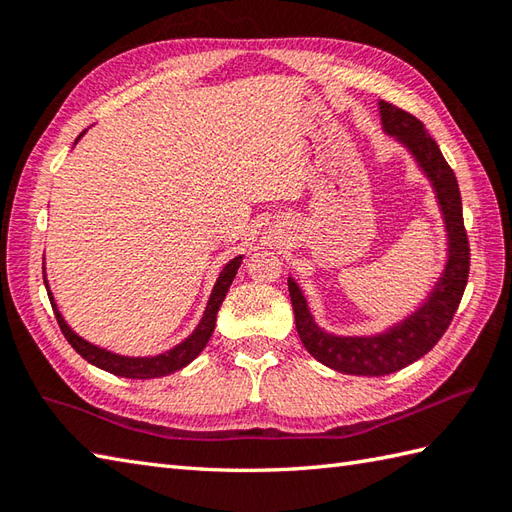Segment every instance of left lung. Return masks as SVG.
I'll list each match as a JSON object with an SVG mask.
<instances>
[{"label": "left lung", "mask_w": 512, "mask_h": 512, "mask_svg": "<svg viewBox=\"0 0 512 512\" xmlns=\"http://www.w3.org/2000/svg\"><path fill=\"white\" fill-rule=\"evenodd\" d=\"M378 107L385 132L411 151V156L416 158L418 167L424 171V176L429 178L433 191H436L444 226H447L449 250L444 273L436 281V286L431 288L422 306L416 312H411L409 317L374 336H336L321 330L314 323L308 301L303 297L297 281L288 277L290 301L292 310H295L301 343L325 367L352 376L394 374L427 354L442 339V334L447 332L449 323L453 321L471 266V248L462 217L460 187L438 143L429 136L416 116L385 101H380Z\"/></svg>", "instance_id": "left-lung-1"}]
</instances>
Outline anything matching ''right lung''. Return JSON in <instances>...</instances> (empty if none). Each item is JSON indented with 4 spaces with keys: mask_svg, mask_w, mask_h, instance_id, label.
<instances>
[{
    "mask_svg": "<svg viewBox=\"0 0 512 512\" xmlns=\"http://www.w3.org/2000/svg\"><path fill=\"white\" fill-rule=\"evenodd\" d=\"M85 134V132H83ZM79 134V138L83 136ZM76 138V140H79ZM242 266V255L231 259L224 268L220 277H217L215 286H213V292L209 297V303H206V310L202 314V319L198 323V328H195L187 339H184L182 343H178L173 350L165 352V354H156V356H121V354H114L110 350H103V347L99 345H92L85 339H81L79 334L72 332V328L68 323H65V319L61 317V312L57 308V303H54V297L50 292V286H48V279H46V268H43V284H46V290H48V297H50V303H52V310H54V317H57L59 321V328L63 332L65 339H68V343L74 347L76 352H79L85 361L105 369V372H110L114 376H123V378H160V376H169L173 372H178V369L187 367L195 356H198L206 343H209L211 334L215 330V319H217V310H220L222 301L226 297L228 288H231L233 279L237 275V268Z\"/></svg>",
    "mask_w": 512,
    "mask_h": 512,
    "instance_id": "obj_1",
    "label": "right lung"
}]
</instances>
